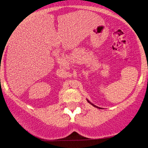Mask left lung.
Returning <instances> with one entry per match:
<instances>
[{
  "label": "left lung",
  "instance_id": "obj_1",
  "mask_svg": "<svg viewBox=\"0 0 148 148\" xmlns=\"http://www.w3.org/2000/svg\"><path fill=\"white\" fill-rule=\"evenodd\" d=\"M87 101H88V103H90V104H92V106H95V107H97V108H99V107H98V106H95V105H94V104H93V103H92L91 102H90V101H89V100H88L87 99Z\"/></svg>",
  "mask_w": 148,
  "mask_h": 148
}]
</instances>
